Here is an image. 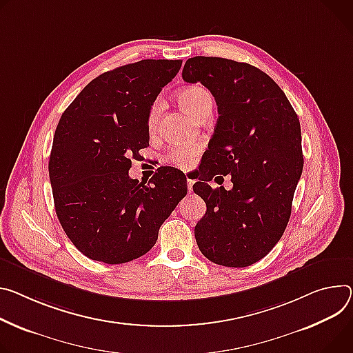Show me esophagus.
<instances>
[{
  "label": "esophagus",
  "mask_w": 353,
  "mask_h": 353,
  "mask_svg": "<svg viewBox=\"0 0 353 353\" xmlns=\"http://www.w3.org/2000/svg\"><path fill=\"white\" fill-rule=\"evenodd\" d=\"M193 184H194V181L191 180V179H187V188H188V193H191V191H193Z\"/></svg>",
  "instance_id": "esophagus-1"
}]
</instances>
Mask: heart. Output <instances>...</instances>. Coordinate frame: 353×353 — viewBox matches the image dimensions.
Segmentation results:
<instances>
[{
    "label": "heart",
    "mask_w": 353,
    "mask_h": 353,
    "mask_svg": "<svg viewBox=\"0 0 353 353\" xmlns=\"http://www.w3.org/2000/svg\"><path fill=\"white\" fill-rule=\"evenodd\" d=\"M177 100H179L180 105L190 115H193L197 119H200L205 114L212 112V107H214L212 95L207 88H204L201 85H191V87L183 88L177 94ZM160 108H162V104H160L159 100L153 101V104L149 108L148 128L150 132L156 128ZM199 152H200V146H197V145L173 146L166 153L165 162H168L173 166H177V168H181V169H188L194 165Z\"/></svg>",
    "instance_id": "obj_1"
}]
</instances>
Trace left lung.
Segmentation results:
<instances>
[{"label": "left lung", "mask_w": 353, "mask_h": 353, "mask_svg": "<svg viewBox=\"0 0 353 353\" xmlns=\"http://www.w3.org/2000/svg\"><path fill=\"white\" fill-rule=\"evenodd\" d=\"M183 80L201 83L218 105L204 177L193 185L207 204L197 245L216 265L250 266L274 248L290 219L304 165L299 117L274 80L248 63L196 56L185 61ZM216 172L232 174V190L205 183Z\"/></svg>", "instance_id": "left-lung-1"}]
</instances>
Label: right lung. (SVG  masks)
Here are the masks:
<instances>
[{
    "instance_id": "obj_1",
    "label": "right lung",
    "mask_w": 353,
    "mask_h": 353,
    "mask_svg": "<svg viewBox=\"0 0 353 353\" xmlns=\"http://www.w3.org/2000/svg\"><path fill=\"white\" fill-rule=\"evenodd\" d=\"M181 60L146 59L90 81L63 112L49 159L56 215L87 258L108 265L148 253L187 194L176 168L149 183L131 179V157L149 145V108Z\"/></svg>"
}]
</instances>
